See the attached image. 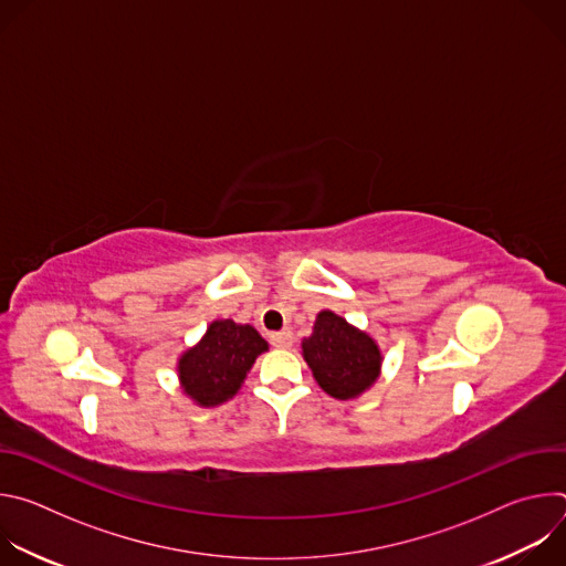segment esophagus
<instances>
[{
	"label": "esophagus",
	"mask_w": 566,
	"mask_h": 566,
	"mask_svg": "<svg viewBox=\"0 0 566 566\" xmlns=\"http://www.w3.org/2000/svg\"><path fill=\"white\" fill-rule=\"evenodd\" d=\"M271 343H273V347H277V349H289V347L293 345V334H291L289 329L277 332V334L271 336Z\"/></svg>",
	"instance_id": "34e87169"
}]
</instances>
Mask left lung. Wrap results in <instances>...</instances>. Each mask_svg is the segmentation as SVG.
<instances>
[{
	"label": "left lung",
	"instance_id": "1",
	"mask_svg": "<svg viewBox=\"0 0 566 566\" xmlns=\"http://www.w3.org/2000/svg\"><path fill=\"white\" fill-rule=\"evenodd\" d=\"M302 356L322 391L338 400L363 396L382 369L378 343L329 308L315 315L311 336L302 340Z\"/></svg>",
	"mask_w": 566,
	"mask_h": 566
}]
</instances>
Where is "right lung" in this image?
<instances>
[{"label": "right lung", "instance_id": "right-lung-1", "mask_svg": "<svg viewBox=\"0 0 566 566\" xmlns=\"http://www.w3.org/2000/svg\"><path fill=\"white\" fill-rule=\"evenodd\" d=\"M269 343L251 325L212 319L201 340L177 360L179 387L199 408H217L230 400L247 380Z\"/></svg>", "mask_w": 566, "mask_h": 566}]
</instances>
